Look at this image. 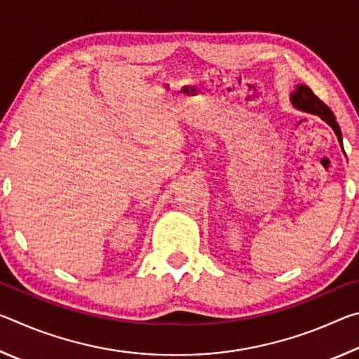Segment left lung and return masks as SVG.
I'll return each mask as SVG.
<instances>
[{
  "mask_svg": "<svg viewBox=\"0 0 359 359\" xmlns=\"http://www.w3.org/2000/svg\"><path fill=\"white\" fill-rule=\"evenodd\" d=\"M290 100H291V104H293L296 109H299V111L318 115V117L323 118L326 123L334 130V133H336L340 147H342V150H344L342 131H340V128H339L332 111L325 104L323 101L313 95V92L307 87V85H296V90L290 95Z\"/></svg>",
  "mask_w": 359,
  "mask_h": 359,
  "instance_id": "left-lung-1",
  "label": "left lung"
}]
</instances>
